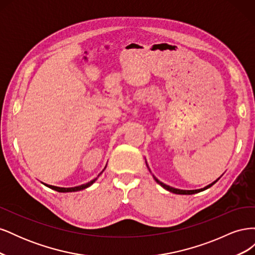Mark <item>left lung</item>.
Listing matches in <instances>:
<instances>
[{"label": "left lung", "instance_id": "left-lung-1", "mask_svg": "<svg viewBox=\"0 0 255 255\" xmlns=\"http://www.w3.org/2000/svg\"><path fill=\"white\" fill-rule=\"evenodd\" d=\"M154 179H155V181L159 184V185H161V186H163L165 189H167V190H169V191H171V192H173V194H177V195H194V194H197V192H200V191H202V190H205V189H207V188H210L211 186H213V185L217 182L218 180H216L215 182H213L212 184H210V185H207L206 187H204V188H201V189H196V190H182V189H176V188H173V187H170V186H168V185H166V184H164V183H161V182H159L156 177H154Z\"/></svg>", "mask_w": 255, "mask_h": 255}]
</instances>
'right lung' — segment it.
<instances>
[{
    "label": "right lung",
    "mask_w": 255,
    "mask_h": 255,
    "mask_svg": "<svg viewBox=\"0 0 255 255\" xmlns=\"http://www.w3.org/2000/svg\"><path fill=\"white\" fill-rule=\"evenodd\" d=\"M96 180H97V179H94V180L90 181V182H88V183H86V184H83V185H81V186H76V187H70V188L56 187V186H52V185H47V186H48V187H50V188H52V189H54V190L58 191V192H71V191H78V190H82V189H85V188L89 187L90 185H91L92 183H94Z\"/></svg>",
    "instance_id": "1"
}]
</instances>
